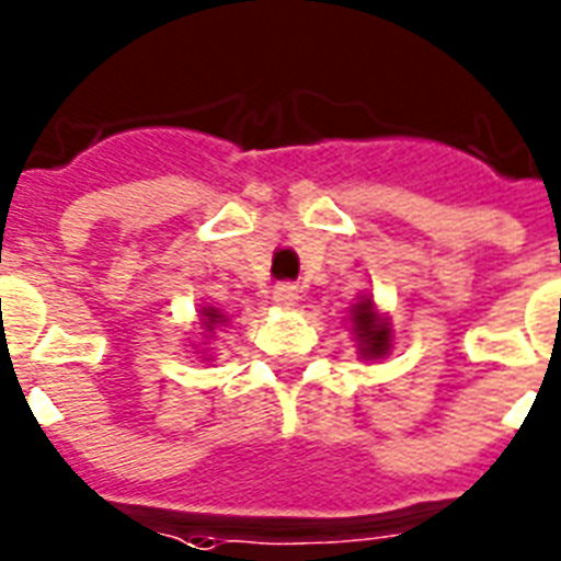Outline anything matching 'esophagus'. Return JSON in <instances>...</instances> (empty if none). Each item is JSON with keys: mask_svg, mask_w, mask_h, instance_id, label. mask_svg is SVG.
I'll list each match as a JSON object with an SVG mask.
<instances>
[{"mask_svg": "<svg viewBox=\"0 0 561 561\" xmlns=\"http://www.w3.org/2000/svg\"><path fill=\"white\" fill-rule=\"evenodd\" d=\"M297 299H299V288L297 285H290V282H285V285H276V290H273V302H276V306H282V309H290Z\"/></svg>", "mask_w": 561, "mask_h": 561, "instance_id": "1", "label": "esophagus"}]
</instances>
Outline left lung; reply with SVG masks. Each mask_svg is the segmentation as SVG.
I'll list each match as a JSON object with an SVG mask.
<instances>
[{
	"label": "left lung",
	"instance_id": "8db88e82",
	"mask_svg": "<svg viewBox=\"0 0 561 561\" xmlns=\"http://www.w3.org/2000/svg\"><path fill=\"white\" fill-rule=\"evenodd\" d=\"M353 332H356L362 358H382L391 350V327L388 320L376 314L374 299L362 297L353 306Z\"/></svg>",
	"mask_w": 561,
	"mask_h": 561
}]
</instances>
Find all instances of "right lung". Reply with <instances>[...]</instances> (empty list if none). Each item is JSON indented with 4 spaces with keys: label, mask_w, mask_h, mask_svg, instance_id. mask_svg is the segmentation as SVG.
<instances>
[{
    "label": "right lung",
    "mask_w": 561,
    "mask_h": 561,
    "mask_svg": "<svg viewBox=\"0 0 561 561\" xmlns=\"http://www.w3.org/2000/svg\"><path fill=\"white\" fill-rule=\"evenodd\" d=\"M224 314H220V311L217 309H211V306H208V309H203V327L208 329V332H211L214 327H217V323H224Z\"/></svg>",
    "instance_id": "obj_1"
}]
</instances>
